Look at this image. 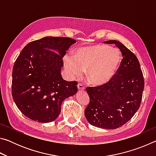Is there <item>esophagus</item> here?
<instances>
[{"instance_id": "obj_1", "label": "esophagus", "mask_w": 156, "mask_h": 156, "mask_svg": "<svg viewBox=\"0 0 156 156\" xmlns=\"http://www.w3.org/2000/svg\"><path fill=\"white\" fill-rule=\"evenodd\" d=\"M77 87H78V89H79V90H81V91H83V90H84V89H85V87H84L83 85V84H80V83L78 84Z\"/></svg>"}]
</instances>
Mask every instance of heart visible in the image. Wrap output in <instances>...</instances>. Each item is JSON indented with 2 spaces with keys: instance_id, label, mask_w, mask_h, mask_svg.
<instances>
[{
  "instance_id": "b5f03b06",
  "label": "heart",
  "mask_w": 156,
  "mask_h": 156,
  "mask_svg": "<svg viewBox=\"0 0 156 156\" xmlns=\"http://www.w3.org/2000/svg\"><path fill=\"white\" fill-rule=\"evenodd\" d=\"M122 61L119 49L105 44L80 47L75 56L65 57V67L71 78H80L87 69L86 76L93 85L107 83L117 72Z\"/></svg>"
}]
</instances>
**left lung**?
<instances>
[{"mask_svg":"<svg viewBox=\"0 0 156 156\" xmlns=\"http://www.w3.org/2000/svg\"><path fill=\"white\" fill-rule=\"evenodd\" d=\"M105 43L115 44L123 58L107 83L86 89L90 101L84 115L91 125L114 129L127 122L138 110L144 81L140 62L133 52L119 41H108Z\"/></svg>","mask_w":156,"mask_h":156,"instance_id":"8db88e82","label":"left lung"}]
</instances>
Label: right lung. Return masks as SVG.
I'll return each instance as SVG.
<instances>
[{
  "label": "right lung",
  "instance_id": "add662e5",
  "mask_svg": "<svg viewBox=\"0 0 156 156\" xmlns=\"http://www.w3.org/2000/svg\"><path fill=\"white\" fill-rule=\"evenodd\" d=\"M76 43L67 37L47 36L28 43L16 60L12 94L21 112L39 122L56 119L64 100L78 91L77 82L61 76L62 58Z\"/></svg>",
  "mask_w": 156,
  "mask_h": 156
}]
</instances>
